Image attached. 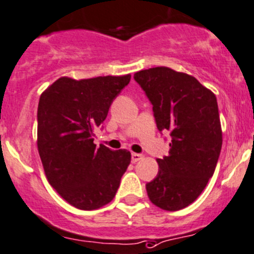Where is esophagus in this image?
Returning a JSON list of instances; mask_svg holds the SVG:
<instances>
[{
  "label": "esophagus",
  "instance_id": "esophagus-1",
  "mask_svg": "<svg viewBox=\"0 0 254 254\" xmlns=\"http://www.w3.org/2000/svg\"><path fill=\"white\" fill-rule=\"evenodd\" d=\"M142 159V155L141 154H135V152H132L131 154V162H137L140 161V160Z\"/></svg>",
  "mask_w": 254,
  "mask_h": 254
}]
</instances>
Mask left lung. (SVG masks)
Instances as JSON below:
<instances>
[{
    "mask_svg": "<svg viewBox=\"0 0 254 254\" xmlns=\"http://www.w3.org/2000/svg\"><path fill=\"white\" fill-rule=\"evenodd\" d=\"M160 132L171 136L169 156L157 159L159 172L146 184L157 207L179 211L192 203L212 177L222 147L216 95L196 78L156 67L135 73Z\"/></svg>",
    "mask_w": 254,
    "mask_h": 254,
    "instance_id": "8db88e82",
    "label": "left lung"
}]
</instances>
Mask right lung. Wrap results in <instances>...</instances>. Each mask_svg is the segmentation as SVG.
<instances>
[{
    "label": "right lung",
    "instance_id": "right-lung-1",
    "mask_svg": "<svg viewBox=\"0 0 254 254\" xmlns=\"http://www.w3.org/2000/svg\"><path fill=\"white\" fill-rule=\"evenodd\" d=\"M131 75L74 80L62 77L42 93L37 145L49 184L79 210H97L114 198L131 160L127 150L94 144L113 100Z\"/></svg>",
    "mask_w": 254,
    "mask_h": 254
}]
</instances>
